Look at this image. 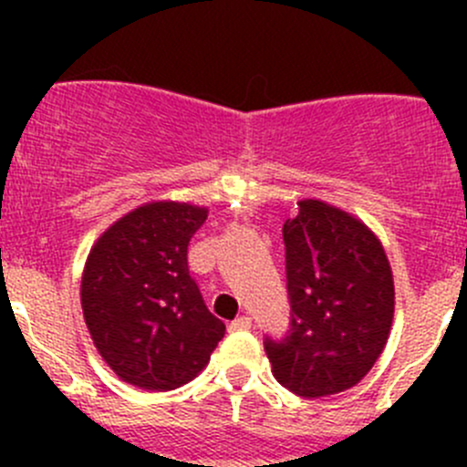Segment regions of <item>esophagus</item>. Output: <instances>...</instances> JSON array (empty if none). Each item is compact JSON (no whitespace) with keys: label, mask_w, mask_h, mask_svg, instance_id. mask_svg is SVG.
I'll list each match as a JSON object with an SVG mask.
<instances>
[{"label":"esophagus","mask_w":467,"mask_h":467,"mask_svg":"<svg viewBox=\"0 0 467 467\" xmlns=\"http://www.w3.org/2000/svg\"><path fill=\"white\" fill-rule=\"evenodd\" d=\"M251 327H253V321L248 317H239L230 323V329H234V332H244V329H251Z\"/></svg>","instance_id":"obj_1"}]
</instances>
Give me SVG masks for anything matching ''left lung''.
I'll use <instances>...</instances> for the list:
<instances>
[{
  "label": "left lung",
  "mask_w": 467,
  "mask_h": 467,
  "mask_svg": "<svg viewBox=\"0 0 467 467\" xmlns=\"http://www.w3.org/2000/svg\"><path fill=\"white\" fill-rule=\"evenodd\" d=\"M282 228L291 317L264 337L273 375L300 398L341 393L366 378L393 323V275L373 233L323 201H300Z\"/></svg>",
  "instance_id": "obj_1"
}]
</instances>
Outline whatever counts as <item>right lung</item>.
<instances>
[{
    "label": "right lung",
    "mask_w": 467,
    "mask_h": 467,
    "mask_svg": "<svg viewBox=\"0 0 467 467\" xmlns=\"http://www.w3.org/2000/svg\"><path fill=\"white\" fill-rule=\"evenodd\" d=\"M205 219V207L142 205L88 255L81 305L89 337L121 379L144 390L194 379L225 334L187 266V246Z\"/></svg>",
    "instance_id": "obj_1"
}]
</instances>
